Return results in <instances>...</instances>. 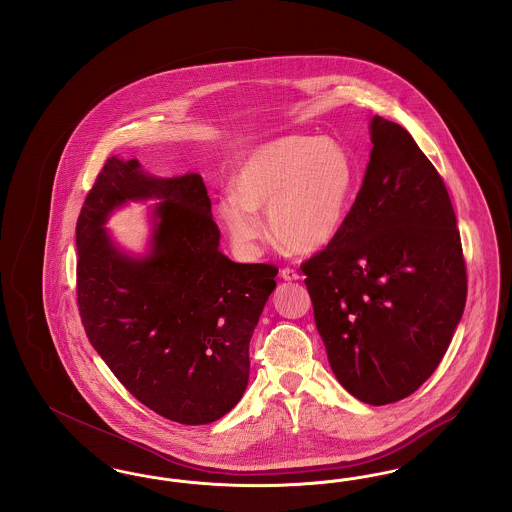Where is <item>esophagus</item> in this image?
<instances>
[{
	"instance_id": "34e87169",
	"label": "esophagus",
	"mask_w": 512,
	"mask_h": 512,
	"mask_svg": "<svg viewBox=\"0 0 512 512\" xmlns=\"http://www.w3.org/2000/svg\"><path fill=\"white\" fill-rule=\"evenodd\" d=\"M280 276H282L286 282H295V280H299V272H297L295 268H282V270H280Z\"/></svg>"
}]
</instances>
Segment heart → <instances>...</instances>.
Wrapping results in <instances>:
<instances>
[{
	"label": "heart",
	"mask_w": 512,
	"mask_h": 512,
	"mask_svg": "<svg viewBox=\"0 0 512 512\" xmlns=\"http://www.w3.org/2000/svg\"><path fill=\"white\" fill-rule=\"evenodd\" d=\"M232 188L219 213L236 244L247 247L265 236L259 213L267 211L280 244L311 251L340 232L357 188V165L334 138L284 136L249 151Z\"/></svg>",
	"instance_id": "heart-1"
}]
</instances>
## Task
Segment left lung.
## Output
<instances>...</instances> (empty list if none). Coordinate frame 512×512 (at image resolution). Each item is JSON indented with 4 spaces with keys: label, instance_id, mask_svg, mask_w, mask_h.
<instances>
[{
    "label": "left lung",
    "instance_id": "left-lung-1",
    "mask_svg": "<svg viewBox=\"0 0 512 512\" xmlns=\"http://www.w3.org/2000/svg\"><path fill=\"white\" fill-rule=\"evenodd\" d=\"M365 180L332 242L301 270L341 386L368 405L409 397L438 368L466 303L451 197L397 122H370Z\"/></svg>",
    "mask_w": 512,
    "mask_h": 512
}]
</instances>
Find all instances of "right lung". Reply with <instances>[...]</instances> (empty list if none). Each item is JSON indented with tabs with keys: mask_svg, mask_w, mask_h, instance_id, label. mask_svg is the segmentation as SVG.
<instances>
[{
	"mask_svg": "<svg viewBox=\"0 0 512 512\" xmlns=\"http://www.w3.org/2000/svg\"><path fill=\"white\" fill-rule=\"evenodd\" d=\"M159 196L154 249L119 254L102 230L128 198ZM199 174L155 178L109 157L76 220V303L86 336L122 386L153 413L209 424L249 380V340L278 268L234 263Z\"/></svg>",
	"mask_w": 512,
	"mask_h": 512,
	"instance_id": "1",
	"label": "right lung"
}]
</instances>
